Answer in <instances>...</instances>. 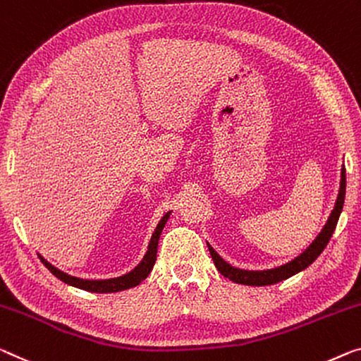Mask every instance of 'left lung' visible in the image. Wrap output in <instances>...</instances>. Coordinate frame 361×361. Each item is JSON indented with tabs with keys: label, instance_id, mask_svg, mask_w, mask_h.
Wrapping results in <instances>:
<instances>
[{
	"label": "left lung",
	"instance_id": "obj_1",
	"mask_svg": "<svg viewBox=\"0 0 361 361\" xmlns=\"http://www.w3.org/2000/svg\"><path fill=\"white\" fill-rule=\"evenodd\" d=\"M345 185H347L345 169H342L341 190H338L336 207H334V211L331 212L329 220H327V224L324 225V228H322V232L316 236V240L310 245V248L305 252H301L298 257H295L293 261H290L288 264H283V266L276 267V269H269V271H243V269H236V267H232L230 264H227V262H225L222 257H220L217 252L214 251L212 246L207 245L215 267L219 269V272L222 274L224 277L230 279L232 282L243 283V285H272V283L282 282V281H285V279L292 277V276H295V274H298L300 271H303V269H306L310 264H313V262L316 261V257H318L321 252L324 251L327 243H329L332 233H334L337 222H338V217H341V212L343 207V199H345Z\"/></svg>",
	"mask_w": 361,
	"mask_h": 361
}]
</instances>
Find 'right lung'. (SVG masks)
Here are the masks:
<instances>
[{
  "instance_id": "obj_1",
  "label": "right lung",
  "mask_w": 361,
  "mask_h": 361,
  "mask_svg": "<svg viewBox=\"0 0 361 361\" xmlns=\"http://www.w3.org/2000/svg\"><path fill=\"white\" fill-rule=\"evenodd\" d=\"M169 217H170V212H166L164 217H162V220H160V222H159L157 228H155V232L152 235V238H150L149 248H147L146 256H144V259L139 262V264L134 267L131 272H128V274H125V276H121V277L106 279V281H84V279L68 276V274L61 272L60 269H56L55 266H51L50 262H47L42 256H39V257H40V261L43 262V264H45V267L48 269V271H50L55 277L60 279V281H63L64 283L73 285V287H78V288H82V290H87V292H95V293L121 292V290L136 287V285L141 283L144 279L149 276L150 271H152V267L155 264V257H157V246H159L160 233H162V230H164Z\"/></svg>"
}]
</instances>
